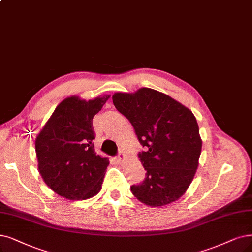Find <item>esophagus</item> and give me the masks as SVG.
Returning <instances> with one entry per match:
<instances>
[{"label": "esophagus", "instance_id": "1", "mask_svg": "<svg viewBox=\"0 0 252 252\" xmlns=\"http://www.w3.org/2000/svg\"><path fill=\"white\" fill-rule=\"evenodd\" d=\"M126 157V154H125L124 152H120L119 155L117 156V161H118V162H121V161H123V160L125 159Z\"/></svg>", "mask_w": 252, "mask_h": 252}]
</instances>
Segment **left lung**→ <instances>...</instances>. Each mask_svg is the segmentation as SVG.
<instances>
[{
    "label": "left lung",
    "instance_id": "left-lung-1",
    "mask_svg": "<svg viewBox=\"0 0 252 252\" xmlns=\"http://www.w3.org/2000/svg\"><path fill=\"white\" fill-rule=\"evenodd\" d=\"M115 108L132 124L145 151L138 154L144 181L133 185L134 196L150 207H163L180 199L198 167L202 141L192 111L152 88L116 92Z\"/></svg>",
    "mask_w": 252,
    "mask_h": 252
}]
</instances>
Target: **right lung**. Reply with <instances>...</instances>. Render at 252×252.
Segmentation results:
<instances>
[{"label": "right lung", "mask_w": 252, "mask_h": 252, "mask_svg": "<svg viewBox=\"0 0 252 252\" xmlns=\"http://www.w3.org/2000/svg\"><path fill=\"white\" fill-rule=\"evenodd\" d=\"M109 98L108 94L89 100L66 97L35 139L41 178L64 198L85 200L101 190L109 159L94 152L92 119Z\"/></svg>", "instance_id": "1"}]
</instances>
